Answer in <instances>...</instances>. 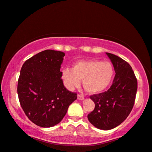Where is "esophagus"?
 I'll list each match as a JSON object with an SVG mask.
<instances>
[{"label":"esophagus","mask_w":152,"mask_h":152,"mask_svg":"<svg viewBox=\"0 0 152 152\" xmlns=\"http://www.w3.org/2000/svg\"><path fill=\"white\" fill-rule=\"evenodd\" d=\"M77 99L80 100H83V99H84V96L81 94H79L77 95Z\"/></svg>","instance_id":"obj_1"}]
</instances>
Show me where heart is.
<instances>
[{
	"instance_id": "obj_1",
	"label": "heart",
	"mask_w": 152,
	"mask_h": 152,
	"mask_svg": "<svg viewBox=\"0 0 152 152\" xmlns=\"http://www.w3.org/2000/svg\"><path fill=\"white\" fill-rule=\"evenodd\" d=\"M113 75V65L99 60L78 61L72 70L64 69L62 73L63 80L69 89L78 87L83 80V88L91 94L99 93L106 89Z\"/></svg>"
}]
</instances>
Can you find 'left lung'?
<instances>
[{"mask_svg": "<svg viewBox=\"0 0 152 152\" xmlns=\"http://www.w3.org/2000/svg\"><path fill=\"white\" fill-rule=\"evenodd\" d=\"M115 71L113 84L107 91L90 96L95 107L88 115L99 129H113L126 119L133 108L137 91V79L131 66L115 55L106 53Z\"/></svg>", "mask_w": 152, "mask_h": 152, "instance_id": "1", "label": "left lung"}]
</instances>
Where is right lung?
<instances>
[{"label":"right lung","instance_id":"obj_1","mask_svg":"<svg viewBox=\"0 0 152 152\" xmlns=\"http://www.w3.org/2000/svg\"><path fill=\"white\" fill-rule=\"evenodd\" d=\"M64 53L45 50L23 64L18 81L19 102L28 119L39 127L59 124L77 92L68 91L61 77Z\"/></svg>","mask_w":152,"mask_h":152}]
</instances>
